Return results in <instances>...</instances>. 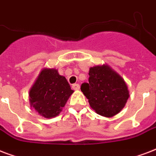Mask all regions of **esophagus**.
<instances>
[{"mask_svg":"<svg viewBox=\"0 0 156 156\" xmlns=\"http://www.w3.org/2000/svg\"><path fill=\"white\" fill-rule=\"evenodd\" d=\"M72 88H73V90H79V88H80V86H79V84H78V83H74V84H73L72 85Z\"/></svg>","mask_w":156,"mask_h":156,"instance_id":"1","label":"esophagus"}]
</instances>
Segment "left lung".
Wrapping results in <instances>:
<instances>
[{"label":"left lung","instance_id":"left-lung-1","mask_svg":"<svg viewBox=\"0 0 156 156\" xmlns=\"http://www.w3.org/2000/svg\"><path fill=\"white\" fill-rule=\"evenodd\" d=\"M88 82L81 85V90L96 113L111 117L125 107L129 96L127 86L108 66L91 67Z\"/></svg>","mask_w":156,"mask_h":156}]
</instances>
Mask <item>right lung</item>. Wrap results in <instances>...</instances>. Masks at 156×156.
<instances>
[{
  "instance_id": "add662e5",
  "label": "right lung",
  "mask_w": 156,
  "mask_h": 156,
  "mask_svg": "<svg viewBox=\"0 0 156 156\" xmlns=\"http://www.w3.org/2000/svg\"><path fill=\"white\" fill-rule=\"evenodd\" d=\"M73 92L66 78L56 69H44L30 90V105L41 116L54 117L59 115Z\"/></svg>"
}]
</instances>
